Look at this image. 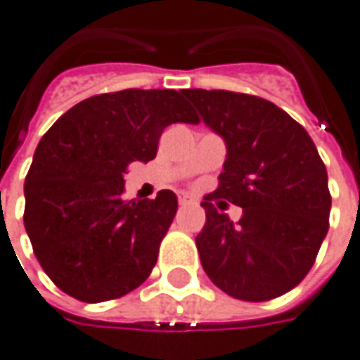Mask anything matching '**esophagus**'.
<instances>
[{
  "label": "esophagus",
  "mask_w": 360,
  "mask_h": 360,
  "mask_svg": "<svg viewBox=\"0 0 360 360\" xmlns=\"http://www.w3.org/2000/svg\"><path fill=\"white\" fill-rule=\"evenodd\" d=\"M178 204L184 207V205L192 204V198H190V195H186V194H180V195H178Z\"/></svg>",
  "instance_id": "1"
}]
</instances>
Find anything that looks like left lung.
<instances>
[{
    "label": "left lung",
    "mask_w": 360,
    "mask_h": 360,
    "mask_svg": "<svg viewBox=\"0 0 360 360\" xmlns=\"http://www.w3.org/2000/svg\"><path fill=\"white\" fill-rule=\"evenodd\" d=\"M184 96L227 147L195 237L205 274L237 300L278 298L306 278L329 229L326 165L308 131L272 101L227 90ZM217 197L243 207L239 222L217 212Z\"/></svg>",
    "instance_id": "obj_1"
}]
</instances>
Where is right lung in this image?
<instances>
[{"label":"right lung","mask_w":360,"mask_h":360,"mask_svg":"<svg viewBox=\"0 0 360 360\" xmlns=\"http://www.w3.org/2000/svg\"><path fill=\"white\" fill-rule=\"evenodd\" d=\"M184 90H121L76 103L34 150L25 229L49 278L82 302L125 296L148 278L178 210L174 192L125 200L123 172L156 156L172 123H198Z\"/></svg>","instance_id":"right-lung-1"}]
</instances>
